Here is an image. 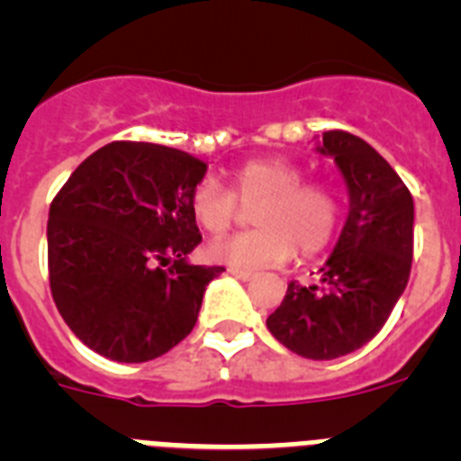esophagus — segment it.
<instances>
[{
  "instance_id": "obj_1",
  "label": "esophagus",
  "mask_w": 461,
  "mask_h": 461,
  "mask_svg": "<svg viewBox=\"0 0 461 461\" xmlns=\"http://www.w3.org/2000/svg\"><path fill=\"white\" fill-rule=\"evenodd\" d=\"M230 275L233 276H238V279H242V281H249V279H254V272H244V270H235V267H230Z\"/></svg>"
}]
</instances>
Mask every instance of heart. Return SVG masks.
Returning <instances> with one entry per match:
<instances>
[{"label":"heart","instance_id":"1","mask_svg":"<svg viewBox=\"0 0 461 461\" xmlns=\"http://www.w3.org/2000/svg\"><path fill=\"white\" fill-rule=\"evenodd\" d=\"M300 166L284 158H249L228 175V191L203 180L189 195L191 217L210 235H223L251 205L254 230L219 240L207 256L235 270L284 263L293 251L316 254L332 240L341 217L339 194L325 182H303Z\"/></svg>","mask_w":461,"mask_h":461}]
</instances>
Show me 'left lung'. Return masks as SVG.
Here are the masks:
<instances>
[{
	"label": "left lung",
	"mask_w": 461,
	"mask_h": 461,
	"mask_svg": "<svg viewBox=\"0 0 461 461\" xmlns=\"http://www.w3.org/2000/svg\"><path fill=\"white\" fill-rule=\"evenodd\" d=\"M321 154L348 186V219L316 281L288 284L267 330L293 353L335 360L372 341L404 293L413 260V195L362 138L325 131Z\"/></svg>",
	"instance_id": "obj_1"
}]
</instances>
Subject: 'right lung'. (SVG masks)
Here are the masks:
<instances>
[{
  "mask_svg": "<svg viewBox=\"0 0 461 461\" xmlns=\"http://www.w3.org/2000/svg\"><path fill=\"white\" fill-rule=\"evenodd\" d=\"M207 166L182 149L115 140L87 157L48 214V275L73 335L99 356L148 362L180 344L221 266L201 244L189 195Z\"/></svg>",
  "mask_w": 461,
  "mask_h": 461,
  "instance_id": "1",
  "label": "right lung"
}]
</instances>
